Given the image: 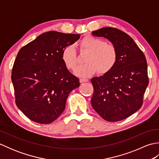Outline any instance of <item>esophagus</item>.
<instances>
[{"mask_svg": "<svg viewBox=\"0 0 159 159\" xmlns=\"http://www.w3.org/2000/svg\"><path fill=\"white\" fill-rule=\"evenodd\" d=\"M87 81H88V80H87V79H80V83H85V82H87Z\"/></svg>", "mask_w": 159, "mask_h": 159, "instance_id": "obj_1", "label": "esophagus"}]
</instances>
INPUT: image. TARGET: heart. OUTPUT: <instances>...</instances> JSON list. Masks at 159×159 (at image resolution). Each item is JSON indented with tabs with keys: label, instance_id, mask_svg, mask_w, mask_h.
I'll list each match as a JSON object with an SVG mask.
<instances>
[{
	"label": "heart",
	"instance_id": "obj_1",
	"mask_svg": "<svg viewBox=\"0 0 159 159\" xmlns=\"http://www.w3.org/2000/svg\"><path fill=\"white\" fill-rule=\"evenodd\" d=\"M80 52L88 53L85 58L84 65L78 67L75 74L80 77H88L96 71L100 74H105L116 66L117 59V50L113 45L107 43L104 40L87 35L80 40ZM61 59L64 65L70 70H74L77 66V54L75 47L66 46L63 50Z\"/></svg>",
	"mask_w": 159,
	"mask_h": 159
}]
</instances>
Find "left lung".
I'll return each instance as SVG.
<instances>
[{
	"label": "left lung",
	"mask_w": 159,
	"mask_h": 159,
	"mask_svg": "<svg viewBox=\"0 0 159 159\" xmlns=\"http://www.w3.org/2000/svg\"><path fill=\"white\" fill-rule=\"evenodd\" d=\"M92 35L109 39L117 52L113 68L91 80L94 91L92 107L108 121L126 119L143 104L149 83L146 57L132 38L119 29L104 27L93 31Z\"/></svg>",
	"instance_id": "8db88e82"
}]
</instances>
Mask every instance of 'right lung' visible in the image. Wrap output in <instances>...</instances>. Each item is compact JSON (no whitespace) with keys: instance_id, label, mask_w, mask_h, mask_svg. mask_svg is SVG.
Segmentation results:
<instances>
[{"instance_id":"obj_1","label":"right lung","mask_w":159,"mask_h":159,"mask_svg":"<svg viewBox=\"0 0 159 159\" xmlns=\"http://www.w3.org/2000/svg\"><path fill=\"white\" fill-rule=\"evenodd\" d=\"M79 34L49 31L19 50L11 80L16 104L29 119L50 124L65 109L69 93L80 86L61 59L63 50L80 38Z\"/></svg>"}]
</instances>
